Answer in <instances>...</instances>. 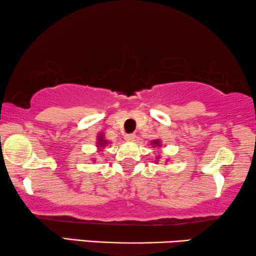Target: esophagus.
<instances>
[{
  "instance_id": "1",
  "label": "esophagus",
  "mask_w": 256,
  "mask_h": 256,
  "mask_svg": "<svg viewBox=\"0 0 256 256\" xmlns=\"http://www.w3.org/2000/svg\"><path fill=\"white\" fill-rule=\"evenodd\" d=\"M125 139L128 142H134L136 140V134H128L125 136Z\"/></svg>"
}]
</instances>
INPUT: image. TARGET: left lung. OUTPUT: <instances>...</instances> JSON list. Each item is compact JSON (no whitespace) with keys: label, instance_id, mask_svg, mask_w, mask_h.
Wrapping results in <instances>:
<instances>
[{"label":"left lung","instance_id":"8db88e82","mask_svg":"<svg viewBox=\"0 0 256 256\" xmlns=\"http://www.w3.org/2000/svg\"><path fill=\"white\" fill-rule=\"evenodd\" d=\"M152 145H154V146H160V142L156 139V140H152Z\"/></svg>","mask_w":256,"mask_h":256}]
</instances>
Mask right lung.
Segmentation results:
<instances>
[{
  "instance_id": "1",
  "label": "right lung",
  "mask_w": 256,
  "mask_h": 256,
  "mask_svg": "<svg viewBox=\"0 0 256 256\" xmlns=\"http://www.w3.org/2000/svg\"><path fill=\"white\" fill-rule=\"evenodd\" d=\"M96 143H98V148H105V145L108 144V140H105L104 136L99 134L98 136V142H96Z\"/></svg>"
}]
</instances>
